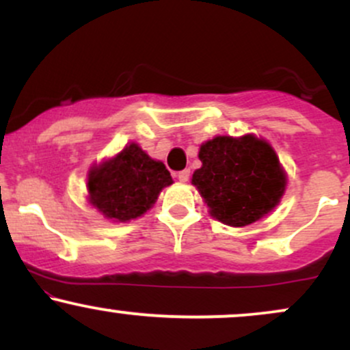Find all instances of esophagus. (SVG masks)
Returning <instances> with one entry per match:
<instances>
[{
	"label": "esophagus",
	"instance_id": "esophagus-1",
	"mask_svg": "<svg viewBox=\"0 0 350 350\" xmlns=\"http://www.w3.org/2000/svg\"><path fill=\"white\" fill-rule=\"evenodd\" d=\"M189 176H191V171H189V170H184V171L178 172V179L180 180V183H187Z\"/></svg>",
	"mask_w": 350,
	"mask_h": 350
}]
</instances>
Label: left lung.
I'll return each instance as SVG.
<instances>
[{"mask_svg":"<svg viewBox=\"0 0 350 350\" xmlns=\"http://www.w3.org/2000/svg\"><path fill=\"white\" fill-rule=\"evenodd\" d=\"M199 159L202 166L192 174V184L208 214L226 226H250L283 198L286 172L267 139L215 136L200 144Z\"/></svg>","mask_w":350,"mask_h":350,"instance_id":"obj_1","label":"left lung"}]
</instances>
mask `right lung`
<instances>
[{
	"mask_svg": "<svg viewBox=\"0 0 350 350\" xmlns=\"http://www.w3.org/2000/svg\"><path fill=\"white\" fill-rule=\"evenodd\" d=\"M171 184L166 166L152 159L138 143H130L111 158L92 164L87 199L111 222H130L150 211L159 192Z\"/></svg>",
	"mask_w": 350,
	"mask_h": 350,
	"instance_id": "add662e5",
	"label": "right lung"
}]
</instances>
